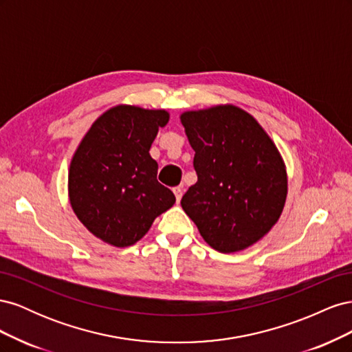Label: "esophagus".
Here are the masks:
<instances>
[{
  "instance_id": "34e87169",
  "label": "esophagus",
  "mask_w": 352,
  "mask_h": 352,
  "mask_svg": "<svg viewBox=\"0 0 352 352\" xmlns=\"http://www.w3.org/2000/svg\"><path fill=\"white\" fill-rule=\"evenodd\" d=\"M173 192H175L176 199H177V202H179L180 198H182V195H184V186H176V188H173Z\"/></svg>"
}]
</instances>
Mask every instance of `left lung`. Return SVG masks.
Segmentation results:
<instances>
[{"label": "left lung", "instance_id": "obj_1", "mask_svg": "<svg viewBox=\"0 0 352 352\" xmlns=\"http://www.w3.org/2000/svg\"><path fill=\"white\" fill-rule=\"evenodd\" d=\"M180 120L198 176L182 208L211 248L225 254L248 248L273 228L285 206L286 170L278 148L235 105L188 111Z\"/></svg>", "mask_w": 352, "mask_h": 352}]
</instances>
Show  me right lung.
<instances>
[{"instance_id": "right-lung-1", "label": "right lung", "mask_w": 352, "mask_h": 352, "mask_svg": "<svg viewBox=\"0 0 352 352\" xmlns=\"http://www.w3.org/2000/svg\"><path fill=\"white\" fill-rule=\"evenodd\" d=\"M168 113L117 105L85 135L69 172L73 211L95 236L114 247H129L153 221L175 204L172 190L157 180L150 155L158 127Z\"/></svg>"}]
</instances>
